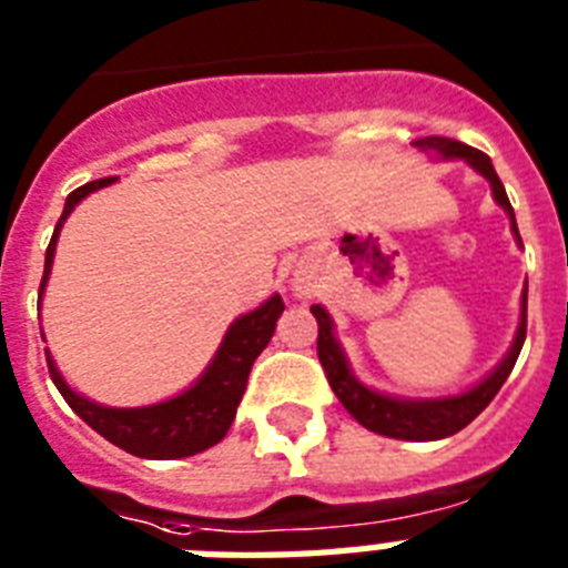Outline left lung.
Masks as SVG:
<instances>
[{"instance_id":"1","label":"left lung","mask_w":568,"mask_h":568,"mask_svg":"<svg viewBox=\"0 0 568 568\" xmlns=\"http://www.w3.org/2000/svg\"><path fill=\"white\" fill-rule=\"evenodd\" d=\"M413 146H418L422 153H430L442 162H466L471 171H477L489 182L493 189L495 203L501 205L507 217H510L513 235L521 244L519 226H516V214H513V205L507 200V191H504L498 173H495L489 155L475 150V146L459 144L454 138H418ZM312 315L318 321V359L324 365V374H327L329 386L336 392V397L342 400L347 413L354 415L356 422L368 427L372 433L379 436H388V439H406V442H433L445 439V436H454L466 424H471L477 415L484 413L489 400L498 395V388L504 386V379L510 377L513 365L519 359V351L525 345V327H528V288L521 292V315L519 327H516V336H513V345L507 351L501 363L495 365L493 372L486 374L480 383H475L466 392L448 397H395L386 395V392H377V388L365 386L363 379L351 372V363H347L345 347L336 338V327H333V318L329 312L315 303L312 306Z\"/></svg>"}]
</instances>
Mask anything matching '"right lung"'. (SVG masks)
Returning a JSON list of instances; mask_svg holds the SVG:
<instances>
[{
  "label": "right lung",
  "mask_w": 568,
  "mask_h": 568,
  "mask_svg": "<svg viewBox=\"0 0 568 568\" xmlns=\"http://www.w3.org/2000/svg\"><path fill=\"white\" fill-rule=\"evenodd\" d=\"M111 182H118V176L109 180L88 182L82 189H75L67 196L64 212L58 221L52 241L47 247V262H43V283H40V301L47 292V280L52 274V258H55V244L61 235V226L70 217L75 205L82 203L84 196L93 191L105 189ZM285 303L280 294L267 297L262 306H256L247 315H241L230 324V329L223 333L221 347L214 351L212 363L205 365V372L191 383L185 392L159 400L150 406H105L97 404L91 397L79 395L70 388L61 372H58L55 359L47 351L49 377L58 386V392L64 395L79 418L84 424H91L93 430L105 436L111 445H118L126 454L144 459H180L194 457L200 450L212 448L226 436L230 424L235 422V409H239L244 388H247L250 368L256 363V356L262 354L274 336L276 318L283 315Z\"/></svg>",
  "instance_id": "right-lung-1"
}]
</instances>
